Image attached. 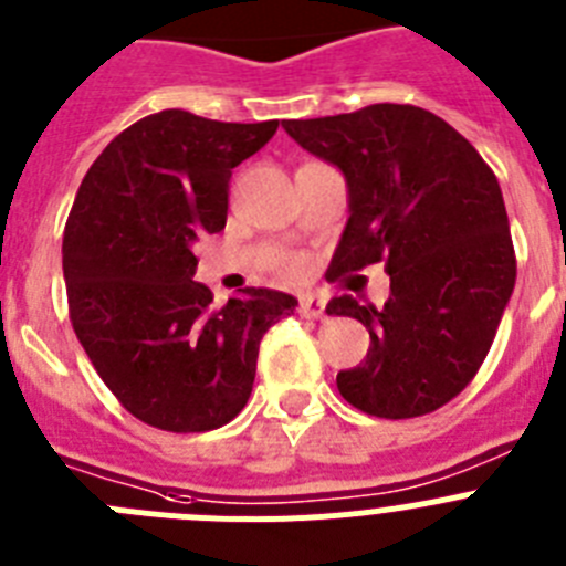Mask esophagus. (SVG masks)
<instances>
[{
	"label": "esophagus",
	"instance_id": "esophagus-1",
	"mask_svg": "<svg viewBox=\"0 0 566 566\" xmlns=\"http://www.w3.org/2000/svg\"><path fill=\"white\" fill-rule=\"evenodd\" d=\"M300 317L323 319L326 317V303H323L319 297H314V294H308V297H300Z\"/></svg>",
	"mask_w": 566,
	"mask_h": 566
}]
</instances>
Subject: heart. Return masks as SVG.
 <instances>
[{"mask_svg": "<svg viewBox=\"0 0 566 566\" xmlns=\"http://www.w3.org/2000/svg\"><path fill=\"white\" fill-rule=\"evenodd\" d=\"M303 272H306V263H303L300 258H286L283 263H280V274H283V277H289V280L303 277Z\"/></svg>", "mask_w": 566, "mask_h": 566, "instance_id": "heart-1", "label": "heart"}]
</instances>
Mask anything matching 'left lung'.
<instances>
[{"label":"left lung","mask_w":566,"mask_h":566,"mask_svg":"<svg viewBox=\"0 0 566 566\" xmlns=\"http://www.w3.org/2000/svg\"><path fill=\"white\" fill-rule=\"evenodd\" d=\"M294 142L348 184V223L328 277L385 263L382 308L334 297L328 314L359 319L371 345L337 374L345 402L382 419L437 411L488 357L513 286L516 252L496 175L473 144L413 104L283 122Z\"/></svg>","instance_id":"8db88e82"}]
</instances>
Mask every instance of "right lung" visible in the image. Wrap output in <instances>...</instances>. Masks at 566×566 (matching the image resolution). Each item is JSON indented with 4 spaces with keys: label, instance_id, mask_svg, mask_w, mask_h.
Returning <instances> with one entry per match:
<instances>
[{
    "label": "right lung",
    "instance_id": "right-lung-1",
    "mask_svg": "<svg viewBox=\"0 0 566 566\" xmlns=\"http://www.w3.org/2000/svg\"><path fill=\"white\" fill-rule=\"evenodd\" d=\"M277 122L227 124L161 109L118 133L84 175L64 227L70 323L135 419L169 433L232 422L260 339L297 300L243 289L223 308L198 283L195 243L227 227L229 178Z\"/></svg>",
    "mask_w": 566,
    "mask_h": 566
}]
</instances>
